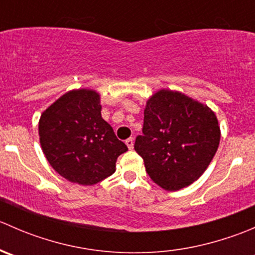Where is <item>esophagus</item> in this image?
<instances>
[{"mask_svg":"<svg viewBox=\"0 0 255 255\" xmlns=\"http://www.w3.org/2000/svg\"><path fill=\"white\" fill-rule=\"evenodd\" d=\"M126 144H127L128 149H129V150H132L133 144H134V140H133V138H128V139L126 140Z\"/></svg>","mask_w":255,"mask_h":255,"instance_id":"1","label":"esophagus"}]
</instances>
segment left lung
I'll list each match as a JSON object with an SVG mask.
<instances>
[{
  "mask_svg": "<svg viewBox=\"0 0 255 255\" xmlns=\"http://www.w3.org/2000/svg\"><path fill=\"white\" fill-rule=\"evenodd\" d=\"M142 130L135 151L150 179L168 191L189 186L205 173L221 138L217 117L206 105L170 90L148 100Z\"/></svg>",
  "mask_w": 255,
  "mask_h": 255,
  "instance_id": "8db88e82",
  "label": "left lung"
}]
</instances>
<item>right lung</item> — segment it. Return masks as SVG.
Segmentation results:
<instances>
[{
    "mask_svg": "<svg viewBox=\"0 0 255 255\" xmlns=\"http://www.w3.org/2000/svg\"><path fill=\"white\" fill-rule=\"evenodd\" d=\"M43 153L54 170L70 182L94 185L112 175L127 145L102 118L100 95L73 90L48 107L39 120Z\"/></svg>",
    "mask_w": 255,
    "mask_h": 255,
    "instance_id": "obj_1",
    "label": "right lung"
}]
</instances>
